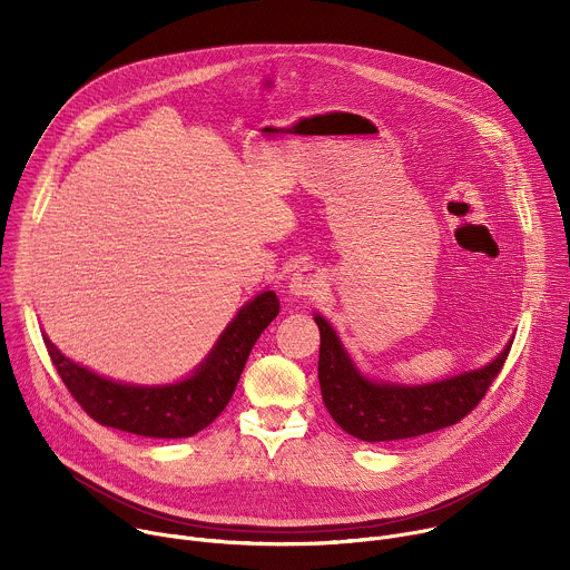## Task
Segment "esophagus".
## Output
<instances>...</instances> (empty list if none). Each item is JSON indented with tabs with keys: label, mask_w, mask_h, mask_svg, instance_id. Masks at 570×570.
<instances>
[{
	"label": "esophagus",
	"mask_w": 570,
	"mask_h": 570,
	"mask_svg": "<svg viewBox=\"0 0 570 570\" xmlns=\"http://www.w3.org/2000/svg\"><path fill=\"white\" fill-rule=\"evenodd\" d=\"M320 291H322V277L311 266H304L293 273L291 293H295L299 297H308V295H317Z\"/></svg>",
	"instance_id": "34e87169"
}]
</instances>
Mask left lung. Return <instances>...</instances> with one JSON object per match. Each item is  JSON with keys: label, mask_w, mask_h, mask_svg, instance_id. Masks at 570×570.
<instances>
[{"label": "left lung", "mask_w": 570, "mask_h": 570, "mask_svg": "<svg viewBox=\"0 0 570 570\" xmlns=\"http://www.w3.org/2000/svg\"><path fill=\"white\" fill-rule=\"evenodd\" d=\"M320 330L317 379L334 422L363 442L426 435L464 420L503 370L510 347L482 370L429 385H390L361 376L332 324L315 315Z\"/></svg>", "instance_id": "obj_1"}]
</instances>
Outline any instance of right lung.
<instances>
[{
  "label": "right lung",
  "instance_id": "right-lung-1",
  "mask_svg": "<svg viewBox=\"0 0 570 570\" xmlns=\"http://www.w3.org/2000/svg\"><path fill=\"white\" fill-rule=\"evenodd\" d=\"M277 313L279 299L273 291L257 295L236 313L194 376L165 387L108 381L71 363L42 338L69 394L95 422L144 438L178 440L207 429L225 411L257 338Z\"/></svg>",
  "mask_w": 570,
  "mask_h": 570
}]
</instances>
